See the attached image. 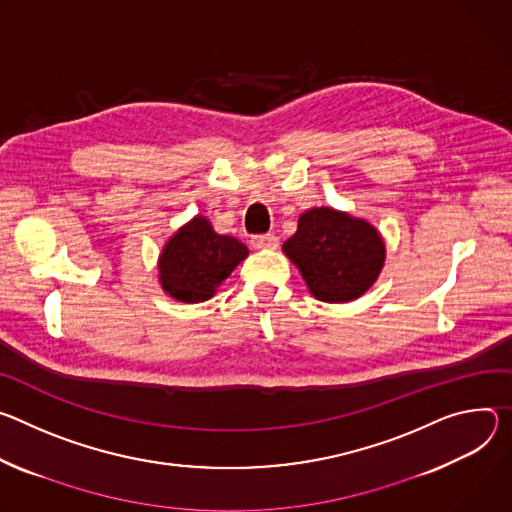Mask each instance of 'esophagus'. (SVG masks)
<instances>
[{"label": "esophagus", "mask_w": 512, "mask_h": 512, "mask_svg": "<svg viewBox=\"0 0 512 512\" xmlns=\"http://www.w3.org/2000/svg\"><path fill=\"white\" fill-rule=\"evenodd\" d=\"M250 244L252 248L256 250H262V248H276L278 246V238L274 234H258V236H252L250 238Z\"/></svg>", "instance_id": "34e87169"}]
</instances>
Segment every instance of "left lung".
<instances>
[{"label": "left lung", "mask_w": 512, "mask_h": 512, "mask_svg": "<svg viewBox=\"0 0 512 512\" xmlns=\"http://www.w3.org/2000/svg\"><path fill=\"white\" fill-rule=\"evenodd\" d=\"M282 250L301 270L311 295L325 303L358 299L384 264V244L374 227L331 207L303 213L297 234Z\"/></svg>", "instance_id": "left-lung-1"}]
</instances>
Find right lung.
<instances>
[{
	"label": "right lung",
	"mask_w": 512,
	"mask_h": 512,
	"mask_svg": "<svg viewBox=\"0 0 512 512\" xmlns=\"http://www.w3.org/2000/svg\"><path fill=\"white\" fill-rule=\"evenodd\" d=\"M246 256L242 242L215 234L205 217H195L162 250V289L185 303L207 301Z\"/></svg>",
	"instance_id": "right-lung-1"
}]
</instances>
